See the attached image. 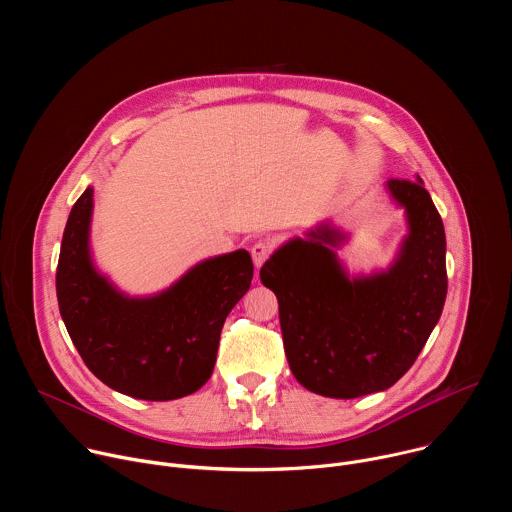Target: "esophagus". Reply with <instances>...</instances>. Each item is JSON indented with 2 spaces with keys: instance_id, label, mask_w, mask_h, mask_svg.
I'll list each match as a JSON object with an SVG mask.
<instances>
[{
  "instance_id": "obj_1",
  "label": "esophagus",
  "mask_w": 512,
  "mask_h": 512,
  "mask_svg": "<svg viewBox=\"0 0 512 512\" xmlns=\"http://www.w3.org/2000/svg\"><path fill=\"white\" fill-rule=\"evenodd\" d=\"M269 255H271V243L269 241H257L251 247V257H253V263H255L257 269L267 261Z\"/></svg>"
}]
</instances>
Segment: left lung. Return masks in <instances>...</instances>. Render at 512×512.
Listing matches in <instances>:
<instances>
[{"label": "left lung", "instance_id": "left-lung-1", "mask_svg": "<svg viewBox=\"0 0 512 512\" xmlns=\"http://www.w3.org/2000/svg\"><path fill=\"white\" fill-rule=\"evenodd\" d=\"M385 190L407 221L385 269L350 273L336 253L350 233L324 221L279 245L259 273L277 296L291 373L324 397L354 399L393 387L444 310L442 216L419 176L387 180Z\"/></svg>", "mask_w": 512, "mask_h": 512}]
</instances>
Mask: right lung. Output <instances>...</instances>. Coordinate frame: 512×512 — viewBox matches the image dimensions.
I'll return each instance as SVG.
<instances>
[{"instance_id": "obj_1", "label": "right lung", "mask_w": 512, "mask_h": 512, "mask_svg": "<svg viewBox=\"0 0 512 512\" xmlns=\"http://www.w3.org/2000/svg\"><path fill=\"white\" fill-rule=\"evenodd\" d=\"M93 186L72 206L62 235L56 296L72 344L89 371L117 393L172 401L212 375L221 330L247 294L253 261L245 249L202 259L170 287L129 296L93 257Z\"/></svg>"}]
</instances>
